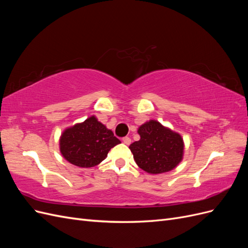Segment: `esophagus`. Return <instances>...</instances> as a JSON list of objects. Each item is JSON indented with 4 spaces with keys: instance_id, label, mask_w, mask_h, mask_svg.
Returning a JSON list of instances; mask_svg holds the SVG:
<instances>
[{
    "instance_id": "obj_1",
    "label": "esophagus",
    "mask_w": 248,
    "mask_h": 248,
    "mask_svg": "<svg viewBox=\"0 0 248 248\" xmlns=\"http://www.w3.org/2000/svg\"><path fill=\"white\" fill-rule=\"evenodd\" d=\"M123 142L125 145H130L131 144V139L129 137H125V138H123Z\"/></svg>"
}]
</instances>
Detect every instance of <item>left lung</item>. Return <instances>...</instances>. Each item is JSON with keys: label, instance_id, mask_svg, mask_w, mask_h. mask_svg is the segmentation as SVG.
Listing matches in <instances>:
<instances>
[{"label": "left lung", "instance_id": "1", "mask_svg": "<svg viewBox=\"0 0 248 248\" xmlns=\"http://www.w3.org/2000/svg\"><path fill=\"white\" fill-rule=\"evenodd\" d=\"M140 140L129 146L138 166L150 174L175 169L183 158L184 144L179 133L151 120L138 130Z\"/></svg>", "mask_w": 248, "mask_h": 248}]
</instances>
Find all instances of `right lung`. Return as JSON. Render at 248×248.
I'll list each match as a JSON object with an SVG mask.
<instances>
[{
	"mask_svg": "<svg viewBox=\"0 0 248 248\" xmlns=\"http://www.w3.org/2000/svg\"><path fill=\"white\" fill-rule=\"evenodd\" d=\"M120 142L111 130L92 116L62 133L60 151L74 166L92 168L106 159L109 150Z\"/></svg>",
	"mask_w": 248,
	"mask_h": 248,
	"instance_id": "right-lung-1",
	"label": "right lung"
}]
</instances>
